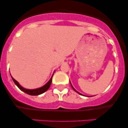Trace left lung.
Instances as JSON below:
<instances>
[{
  "mask_svg": "<svg viewBox=\"0 0 128 128\" xmlns=\"http://www.w3.org/2000/svg\"><path fill=\"white\" fill-rule=\"evenodd\" d=\"M70 84H71V86H72V88H73V90H74V91H75V92H78V93H79V94H80V95H82V94L79 93V92H77V91H76V90H75V89H74V88H73V86H72V84H71V82H70Z\"/></svg>",
  "mask_w": 128,
  "mask_h": 128,
  "instance_id": "obj_1",
  "label": "left lung"
}]
</instances>
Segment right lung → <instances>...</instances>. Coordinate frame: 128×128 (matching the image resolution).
<instances>
[{"label":"right lung","mask_w":128,"mask_h":128,"mask_svg":"<svg viewBox=\"0 0 128 128\" xmlns=\"http://www.w3.org/2000/svg\"><path fill=\"white\" fill-rule=\"evenodd\" d=\"M53 75H54V74H53ZM53 75H52V76H53ZM52 78H50V79L49 81H48V82L46 84H45L44 86H42V87L38 88H36V89H33V90L26 89V88H24L22 87V86H20V84H19L18 82H17L16 80H15V79L13 78L12 77V79L16 86H18L19 88L22 91H23V92H26V93L28 94L31 95V96H37V95L41 94L43 93V92H46V91L49 88L51 83H52Z\"/></svg>","instance_id":"right-lung-1"}]
</instances>
